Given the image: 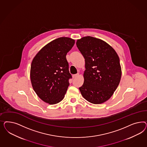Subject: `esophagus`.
Segmentation results:
<instances>
[{"label": "esophagus", "mask_w": 147, "mask_h": 147, "mask_svg": "<svg viewBox=\"0 0 147 147\" xmlns=\"http://www.w3.org/2000/svg\"><path fill=\"white\" fill-rule=\"evenodd\" d=\"M79 73H77V74H73V78H76V77H78L79 76Z\"/></svg>", "instance_id": "34e87169"}]
</instances>
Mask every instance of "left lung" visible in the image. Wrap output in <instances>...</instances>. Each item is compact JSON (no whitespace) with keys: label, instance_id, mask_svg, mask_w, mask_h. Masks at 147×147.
I'll list each match as a JSON object with an SVG mask.
<instances>
[{"label":"left lung","instance_id":"8db88e82","mask_svg":"<svg viewBox=\"0 0 147 147\" xmlns=\"http://www.w3.org/2000/svg\"><path fill=\"white\" fill-rule=\"evenodd\" d=\"M76 44L85 60L81 93L93 104L106 102L120 81L121 68L117 54L105 41L90 36L78 39Z\"/></svg>","mask_w":147,"mask_h":147}]
</instances>
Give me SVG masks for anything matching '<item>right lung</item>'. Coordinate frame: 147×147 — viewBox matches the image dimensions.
I'll return each instance as SVG.
<instances>
[{"label":"right lung","mask_w":147,"mask_h":147,"mask_svg":"<svg viewBox=\"0 0 147 147\" xmlns=\"http://www.w3.org/2000/svg\"><path fill=\"white\" fill-rule=\"evenodd\" d=\"M74 44L75 40L71 38H59L45 46L32 60V85L45 102L54 105L65 97L71 78L66 57Z\"/></svg>","instance_id":"add662e5"}]
</instances>
